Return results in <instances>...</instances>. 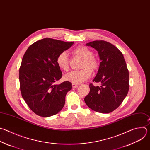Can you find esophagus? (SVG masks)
<instances>
[{
  "mask_svg": "<svg viewBox=\"0 0 150 150\" xmlns=\"http://www.w3.org/2000/svg\"><path fill=\"white\" fill-rule=\"evenodd\" d=\"M78 84H75V83H73L72 84V87H73V88H75V87H78Z\"/></svg>",
  "mask_w": 150,
  "mask_h": 150,
  "instance_id": "obj_1",
  "label": "esophagus"
}]
</instances>
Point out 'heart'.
Instances as JSON below:
<instances>
[{
	"label": "heart",
	"instance_id": "heart-1",
	"mask_svg": "<svg viewBox=\"0 0 150 150\" xmlns=\"http://www.w3.org/2000/svg\"><path fill=\"white\" fill-rule=\"evenodd\" d=\"M72 53L74 55L83 59L81 67L83 69L67 74L65 76V79L73 83H80L91 77L92 71L98 70L99 63L98 59L93 56V51L85 47H78L72 51ZM56 62L62 70L65 71H69V58L66 52L63 51L59 53L57 57Z\"/></svg>",
	"mask_w": 150,
	"mask_h": 150
}]
</instances>
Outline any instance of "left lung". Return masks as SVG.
Returning a JSON list of instances; mask_svg holds the SVG:
<instances>
[{
	"label": "left lung",
	"instance_id": "1",
	"mask_svg": "<svg viewBox=\"0 0 150 150\" xmlns=\"http://www.w3.org/2000/svg\"><path fill=\"white\" fill-rule=\"evenodd\" d=\"M86 45L98 51L101 62L93 81L100 82V86L90 84V92L84 102L96 112L110 113L120 106L129 91V71L124 55L115 45L105 41H93Z\"/></svg>",
	"mask_w": 150,
	"mask_h": 150
}]
</instances>
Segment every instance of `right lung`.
I'll return each instance as SVG.
<instances>
[{
    "label": "right lung",
    "instance_id": "obj_1",
    "mask_svg": "<svg viewBox=\"0 0 150 150\" xmlns=\"http://www.w3.org/2000/svg\"><path fill=\"white\" fill-rule=\"evenodd\" d=\"M73 44L44 38L30 45L23 56L19 68L21 95L29 108L38 116L54 115L64 106L66 95L72 84L68 81L54 84L63 75L56 59L59 53Z\"/></svg>",
    "mask_w": 150,
    "mask_h": 150
}]
</instances>
